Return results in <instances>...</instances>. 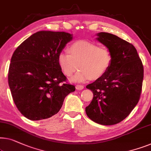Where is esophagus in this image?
I'll use <instances>...</instances> for the list:
<instances>
[{"instance_id":"1","label":"esophagus","mask_w":151,"mask_h":151,"mask_svg":"<svg viewBox=\"0 0 151 151\" xmlns=\"http://www.w3.org/2000/svg\"><path fill=\"white\" fill-rule=\"evenodd\" d=\"M76 88L77 90H82V89L84 88V86L83 85H80V84H78L76 86Z\"/></svg>"}]
</instances>
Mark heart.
I'll return each instance as SVG.
<instances>
[{
  "mask_svg": "<svg viewBox=\"0 0 151 151\" xmlns=\"http://www.w3.org/2000/svg\"><path fill=\"white\" fill-rule=\"evenodd\" d=\"M69 52H61L58 62L67 77H71L80 69L71 78L72 82H82L101 78L108 71L113 61V54L110 49L87 41L72 43Z\"/></svg>",
  "mask_w": 151,
  "mask_h": 151,
  "instance_id": "b5f03b06",
  "label": "heart"
}]
</instances>
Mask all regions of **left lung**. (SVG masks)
Listing matches in <instances>:
<instances>
[{"instance_id":"obj_1","label":"left lung","mask_w":151,"mask_h":151,"mask_svg":"<svg viewBox=\"0 0 151 151\" xmlns=\"http://www.w3.org/2000/svg\"><path fill=\"white\" fill-rule=\"evenodd\" d=\"M97 36V40L112 51L113 61L104 76L86 86L93 98L86 113L95 123L112 125L123 121L138 103L144 67L132 43L108 32Z\"/></svg>"}]
</instances>
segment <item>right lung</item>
Listing matches in <instances>:
<instances>
[{"instance_id": "right-lung-1", "label": "right lung", "mask_w": 151, "mask_h": 151, "mask_svg": "<svg viewBox=\"0 0 151 151\" xmlns=\"http://www.w3.org/2000/svg\"><path fill=\"white\" fill-rule=\"evenodd\" d=\"M71 35L39 31L23 41L13 54L8 82L17 108L32 121L57 114L65 98L76 87L67 82L58 56Z\"/></svg>"}]
</instances>
